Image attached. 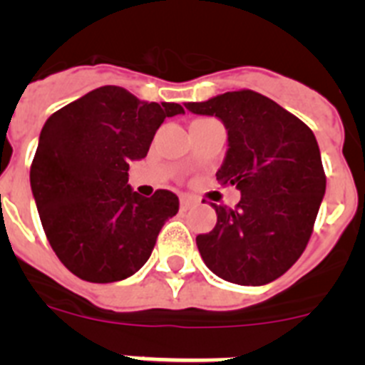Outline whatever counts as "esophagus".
<instances>
[{
	"label": "esophagus",
	"mask_w": 365,
	"mask_h": 365,
	"mask_svg": "<svg viewBox=\"0 0 365 365\" xmlns=\"http://www.w3.org/2000/svg\"><path fill=\"white\" fill-rule=\"evenodd\" d=\"M197 205V199L188 197V195H180V210H190L193 206Z\"/></svg>",
	"instance_id": "1"
}]
</instances>
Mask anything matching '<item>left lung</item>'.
Masks as SVG:
<instances>
[{
  "label": "left lung",
  "instance_id": "obj_1",
  "mask_svg": "<svg viewBox=\"0 0 365 365\" xmlns=\"http://www.w3.org/2000/svg\"><path fill=\"white\" fill-rule=\"evenodd\" d=\"M185 106L222 122L228 150L215 175L241 192L235 208L212 205L217 222L195 237L202 261L225 282L267 285L298 261L320 210L325 173L314 133L248 89Z\"/></svg>",
  "mask_w": 365,
  "mask_h": 365
}]
</instances>
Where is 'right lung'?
Instances as JSON below:
<instances>
[{"label":"right lung","mask_w":365,"mask_h":365,"mask_svg":"<svg viewBox=\"0 0 365 365\" xmlns=\"http://www.w3.org/2000/svg\"><path fill=\"white\" fill-rule=\"evenodd\" d=\"M175 102H146L117 86L93 89L53 113L41 128L31 190L58 259L80 279L113 283L150 259L179 197H143L128 185L130 163L144 159Z\"/></svg>","instance_id":"add662e5"}]
</instances>
